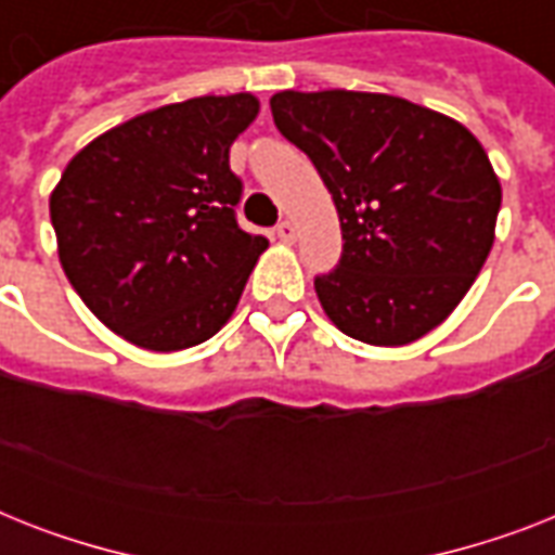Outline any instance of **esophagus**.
Segmentation results:
<instances>
[{"label":"esophagus","instance_id":"1","mask_svg":"<svg viewBox=\"0 0 555 555\" xmlns=\"http://www.w3.org/2000/svg\"><path fill=\"white\" fill-rule=\"evenodd\" d=\"M276 235L279 238H282V242L285 244H294L296 242V224L294 221H279V227H276Z\"/></svg>","mask_w":555,"mask_h":555}]
</instances>
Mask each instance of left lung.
I'll return each instance as SVG.
<instances>
[{
  "instance_id": "left-lung-1",
  "label": "left lung",
  "mask_w": 555,
  "mask_h": 555,
  "mask_svg": "<svg viewBox=\"0 0 555 555\" xmlns=\"http://www.w3.org/2000/svg\"><path fill=\"white\" fill-rule=\"evenodd\" d=\"M273 124L313 160L343 259L313 279L325 317L369 346L426 337L455 311L495 242L501 181L464 124L374 91H279Z\"/></svg>"
}]
</instances>
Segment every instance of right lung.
I'll use <instances>...</instances> for the list:
<instances>
[{"label":"right lung","instance_id":"add662e5","mask_svg":"<svg viewBox=\"0 0 555 555\" xmlns=\"http://www.w3.org/2000/svg\"><path fill=\"white\" fill-rule=\"evenodd\" d=\"M259 98L207 94L98 134L51 190L65 276L94 317L146 351H184L224 328L268 250L233 207L230 146Z\"/></svg>","mask_w":555,"mask_h":555}]
</instances>
